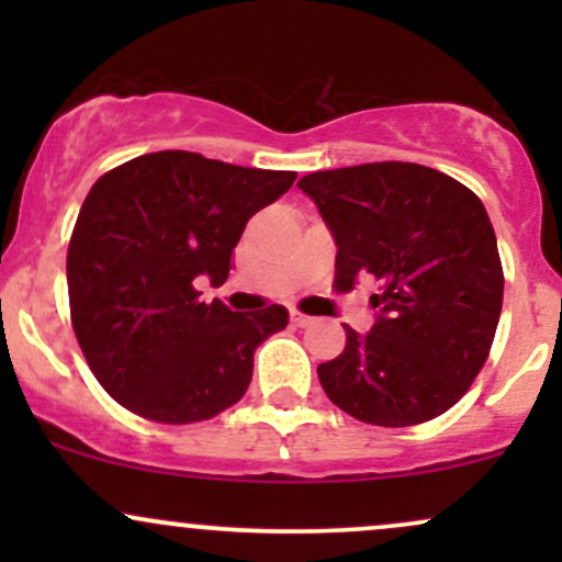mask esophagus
Wrapping results in <instances>:
<instances>
[{"label":"esophagus","mask_w":562,"mask_h":562,"mask_svg":"<svg viewBox=\"0 0 562 562\" xmlns=\"http://www.w3.org/2000/svg\"><path fill=\"white\" fill-rule=\"evenodd\" d=\"M290 322H293L295 327H308L314 322V317H308V314H301V312H290Z\"/></svg>","instance_id":"obj_1"}]
</instances>
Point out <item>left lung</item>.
Here are the masks:
<instances>
[{
    "label": "left lung",
    "mask_w": 562,
    "mask_h": 562,
    "mask_svg": "<svg viewBox=\"0 0 562 562\" xmlns=\"http://www.w3.org/2000/svg\"><path fill=\"white\" fill-rule=\"evenodd\" d=\"M299 187L330 229L335 282L378 280L375 325L346 327V348L317 367L322 389L357 420L406 428L465 396L502 312L496 235L465 184L420 164L306 173Z\"/></svg>",
    "instance_id": "obj_1"
}]
</instances>
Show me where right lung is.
<instances>
[{
    "label": "right lung",
    "instance_id": "add662e5",
    "mask_svg": "<svg viewBox=\"0 0 562 562\" xmlns=\"http://www.w3.org/2000/svg\"><path fill=\"white\" fill-rule=\"evenodd\" d=\"M295 171H263L164 150L100 177L68 245L70 319L100 385L134 415L166 425L211 420L254 378V351L288 308L232 312L200 301L218 288L256 211Z\"/></svg>",
    "mask_w": 562,
    "mask_h": 562
}]
</instances>
